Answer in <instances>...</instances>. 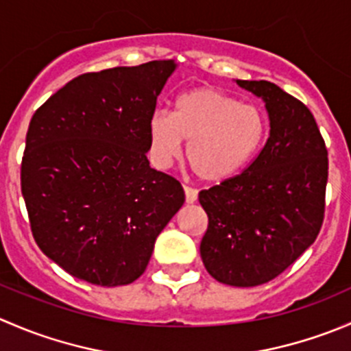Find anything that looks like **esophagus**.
<instances>
[{"label": "esophagus", "mask_w": 351, "mask_h": 351, "mask_svg": "<svg viewBox=\"0 0 351 351\" xmlns=\"http://www.w3.org/2000/svg\"><path fill=\"white\" fill-rule=\"evenodd\" d=\"M183 190H185L186 204H193V202H197V197H198L197 189H192V186L185 185V186H183Z\"/></svg>", "instance_id": "34e87169"}]
</instances>
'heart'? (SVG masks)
I'll return each instance as SVG.
<instances>
[{"mask_svg": "<svg viewBox=\"0 0 351 351\" xmlns=\"http://www.w3.org/2000/svg\"><path fill=\"white\" fill-rule=\"evenodd\" d=\"M267 136L261 110L239 104L234 97L212 88L180 95L169 115L156 110L149 120L151 154L166 168L189 141L186 159L204 182L219 183L239 173L256 156Z\"/></svg>", "mask_w": 351, "mask_h": 351, "instance_id": "b5f03b06", "label": "heart"}]
</instances>
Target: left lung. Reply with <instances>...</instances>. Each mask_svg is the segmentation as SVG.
I'll use <instances>...</instances> for the list:
<instances>
[{"instance_id": "8db88e82", "label": "left lung", "mask_w": 351, "mask_h": 351, "mask_svg": "<svg viewBox=\"0 0 351 351\" xmlns=\"http://www.w3.org/2000/svg\"><path fill=\"white\" fill-rule=\"evenodd\" d=\"M236 83L263 98L270 137L241 175L198 193L208 217L200 256L217 282L256 287L278 277L316 241L328 149L302 101L270 81Z\"/></svg>"}]
</instances>
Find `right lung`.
<instances>
[{"instance_id":"1","label":"right lung","mask_w":351,"mask_h":351,"mask_svg":"<svg viewBox=\"0 0 351 351\" xmlns=\"http://www.w3.org/2000/svg\"><path fill=\"white\" fill-rule=\"evenodd\" d=\"M175 67L151 61L81 74L32 117L22 159L32 234L80 280H137L185 202L178 180L146 156L151 115Z\"/></svg>"}]
</instances>
